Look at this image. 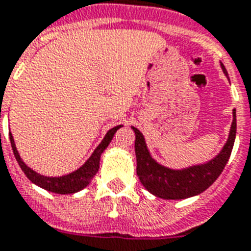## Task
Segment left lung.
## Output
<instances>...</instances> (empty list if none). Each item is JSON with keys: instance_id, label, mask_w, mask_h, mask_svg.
<instances>
[{"instance_id": "left-lung-1", "label": "left lung", "mask_w": 251, "mask_h": 251, "mask_svg": "<svg viewBox=\"0 0 251 251\" xmlns=\"http://www.w3.org/2000/svg\"><path fill=\"white\" fill-rule=\"evenodd\" d=\"M221 67L224 74L227 75L225 67L223 64ZM133 130L135 133L134 147L137 155V175L143 187L158 198L167 199V200L187 199L204 192L208 187L215 183L216 179L223 172L225 164L229 160V156L232 154L233 145L236 139V109H233L232 127L223 151L208 163L194 166L181 171L170 170L156 163L149 154L142 133L135 127H133Z\"/></svg>"}]
</instances>
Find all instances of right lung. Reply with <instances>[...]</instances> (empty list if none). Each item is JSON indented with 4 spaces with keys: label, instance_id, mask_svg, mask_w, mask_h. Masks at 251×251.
Wrapping results in <instances>:
<instances>
[{
    "label": "right lung",
    "instance_id": "1",
    "mask_svg": "<svg viewBox=\"0 0 251 251\" xmlns=\"http://www.w3.org/2000/svg\"><path fill=\"white\" fill-rule=\"evenodd\" d=\"M121 126H116L113 127L106 133L105 138L102 139V142L97 146V149L95 150V152L92 154V156L85 162L84 166L76 170L75 172L70 174V175H66V176L62 177H47L42 176L39 174H36L35 171H32L31 168H28L26 164L22 162L21 156H19L18 151L15 149L14 139H13V135L11 133H9V137H10V143L11 149H13V152H14V156L17 162H18L19 167L22 168V171L25 172V175L28 177V180H31L34 184L39 185L42 188H45L46 191H50V192H55V194H75L77 191H81L83 188H85L91 180L95 177V175L99 171V167H100V156L102 154V151L108 147V145L112 141L113 135L116 134L118 129Z\"/></svg>",
    "mask_w": 251,
    "mask_h": 251
}]
</instances>
